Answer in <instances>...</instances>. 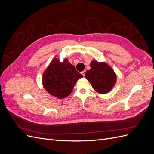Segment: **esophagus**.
Segmentation results:
<instances>
[{
  "label": "esophagus",
  "mask_w": 154,
  "mask_h": 154,
  "mask_svg": "<svg viewBox=\"0 0 154 154\" xmlns=\"http://www.w3.org/2000/svg\"><path fill=\"white\" fill-rule=\"evenodd\" d=\"M85 71H82V75L83 76H85Z\"/></svg>",
  "instance_id": "1"
}]
</instances>
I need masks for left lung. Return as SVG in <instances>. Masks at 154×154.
Wrapping results in <instances>:
<instances>
[{
  "mask_svg": "<svg viewBox=\"0 0 154 154\" xmlns=\"http://www.w3.org/2000/svg\"><path fill=\"white\" fill-rule=\"evenodd\" d=\"M85 76L93 88L102 94L112 89L117 80L112 68L105 62H98L96 60L91 62V69L85 72Z\"/></svg>",
  "mask_w": 154,
  "mask_h": 154,
  "instance_id": "8db88e82",
  "label": "left lung"
}]
</instances>
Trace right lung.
I'll return each mask as SVG.
<instances>
[{
	"instance_id": "obj_1",
	"label": "right lung",
	"mask_w": 154,
	"mask_h": 154,
	"mask_svg": "<svg viewBox=\"0 0 154 154\" xmlns=\"http://www.w3.org/2000/svg\"><path fill=\"white\" fill-rule=\"evenodd\" d=\"M82 77L67 58L61 62L55 58L43 73L42 85L50 94L62 99L71 94L76 82Z\"/></svg>"
}]
</instances>
